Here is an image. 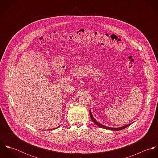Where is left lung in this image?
Here are the masks:
<instances>
[{
    "label": "left lung",
    "mask_w": 158,
    "mask_h": 158,
    "mask_svg": "<svg viewBox=\"0 0 158 158\" xmlns=\"http://www.w3.org/2000/svg\"><path fill=\"white\" fill-rule=\"evenodd\" d=\"M89 114H90V117L92 119V120L100 128H104V129H107V130H113V131H119V130H123L126 128H127L128 127H129L130 125H131V123L129 124V125H125V126H123V127H119V128H110V127H106V126H104L102 124H100V123H98V122L96 121V120L93 117L92 115V113L90 112V111H89Z\"/></svg>",
    "instance_id": "1"
}]
</instances>
